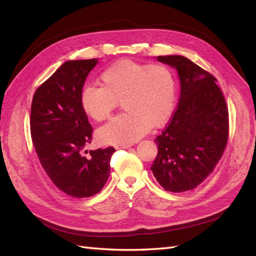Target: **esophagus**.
I'll return each instance as SVG.
<instances>
[{
  "mask_svg": "<svg viewBox=\"0 0 256 256\" xmlns=\"http://www.w3.org/2000/svg\"><path fill=\"white\" fill-rule=\"evenodd\" d=\"M131 148V145H130V144H118V145L116 146V150H120V148Z\"/></svg>",
  "mask_w": 256,
  "mask_h": 256,
  "instance_id": "34e87169",
  "label": "esophagus"
}]
</instances>
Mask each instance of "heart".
<instances>
[{"mask_svg": "<svg viewBox=\"0 0 256 256\" xmlns=\"http://www.w3.org/2000/svg\"><path fill=\"white\" fill-rule=\"evenodd\" d=\"M101 86L81 91L80 104L86 116L103 121L121 100L125 113L113 118L96 132L103 144H131L167 122L176 101V81L170 69L160 64L120 60L100 74Z\"/></svg>", "mask_w": 256, "mask_h": 256, "instance_id": "b5f03b06", "label": "heart"}]
</instances>
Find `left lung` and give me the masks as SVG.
<instances>
[{
  "instance_id": "left-lung-1",
  "label": "left lung",
  "mask_w": 256,
  "mask_h": 256,
  "mask_svg": "<svg viewBox=\"0 0 256 256\" xmlns=\"http://www.w3.org/2000/svg\"><path fill=\"white\" fill-rule=\"evenodd\" d=\"M157 60L177 70L180 96L167 128L155 138L158 153L150 170L167 192H184L204 182L221 160L229 113L214 76L184 56Z\"/></svg>"
}]
</instances>
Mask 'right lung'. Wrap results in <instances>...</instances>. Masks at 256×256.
Masks as SVG:
<instances>
[{
  "mask_svg": "<svg viewBox=\"0 0 256 256\" xmlns=\"http://www.w3.org/2000/svg\"><path fill=\"white\" fill-rule=\"evenodd\" d=\"M98 58L62 64L35 92L30 108V134L48 177L74 198L100 192L110 176L113 148L84 156L92 128L80 104V94Z\"/></svg>",
  "mask_w": 256,
  "mask_h": 256,
  "instance_id": "1",
  "label": "right lung"
}]
</instances>
